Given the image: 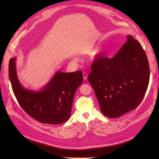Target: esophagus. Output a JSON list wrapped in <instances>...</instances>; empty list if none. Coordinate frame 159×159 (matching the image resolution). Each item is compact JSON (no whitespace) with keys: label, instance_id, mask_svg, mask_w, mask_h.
<instances>
[{"label":"esophagus","instance_id":"obj_1","mask_svg":"<svg viewBox=\"0 0 159 159\" xmlns=\"http://www.w3.org/2000/svg\"><path fill=\"white\" fill-rule=\"evenodd\" d=\"M82 74H83V78H84V80H86L87 78H88V75H87V73H86V72H83Z\"/></svg>","mask_w":159,"mask_h":159}]
</instances>
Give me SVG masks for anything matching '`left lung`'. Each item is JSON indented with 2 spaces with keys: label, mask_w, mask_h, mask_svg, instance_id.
I'll return each instance as SVG.
<instances>
[{
  "label": "left lung",
  "mask_w": 159,
  "mask_h": 159,
  "mask_svg": "<svg viewBox=\"0 0 159 159\" xmlns=\"http://www.w3.org/2000/svg\"><path fill=\"white\" fill-rule=\"evenodd\" d=\"M88 79L101 112L110 118L135 110L143 101L149 81L144 50L131 35L112 58L97 56Z\"/></svg>",
  "instance_id": "8db88e82"
}]
</instances>
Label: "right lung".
<instances>
[{"label":"right lung","mask_w":159,"mask_h":159,"mask_svg":"<svg viewBox=\"0 0 159 159\" xmlns=\"http://www.w3.org/2000/svg\"><path fill=\"white\" fill-rule=\"evenodd\" d=\"M16 58L9 63V77L14 95L20 107L36 120L58 124L70 118L75 93L82 83V73L57 71L40 91L24 89L18 80Z\"/></svg>","instance_id":"1"}]
</instances>
